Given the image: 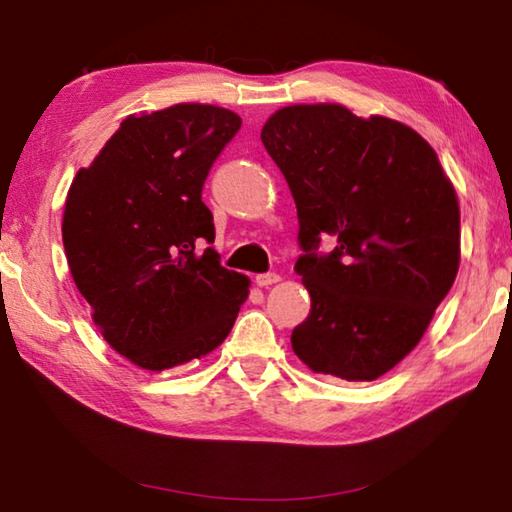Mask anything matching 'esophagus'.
<instances>
[{
  "label": "esophagus",
  "instance_id": "obj_1",
  "mask_svg": "<svg viewBox=\"0 0 512 512\" xmlns=\"http://www.w3.org/2000/svg\"><path fill=\"white\" fill-rule=\"evenodd\" d=\"M255 282H257V287H271V284L280 282V275H277V273H259L255 277Z\"/></svg>",
  "mask_w": 512,
  "mask_h": 512
}]
</instances>
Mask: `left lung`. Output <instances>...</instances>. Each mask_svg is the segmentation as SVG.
Instances as JSON below:
<instances>
[{
    "instance_id": "8db88e82",
    "label": "left lung",
    "mask_w": 512,
    "mask_h": 512,
    "mask_svg": "<svg viewBox=\"0 0 512 512\" xmlns=\"http://www.w3.org/2000/svg\"><path fill=\"white\" fill-rule=\"evenodd\" d=\"M268 155L298 207L311 311L291 348L314 372L372 381L427 332L461 262V212L438 155L413 128L339 103L268 117ZM332 254L320 256V238Z\"/></svg>"
}]
</instances>
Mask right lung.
I'll return each mask as SVG.
<instances>
[{
  "label": "right lung",
  "instance_id": "obj_1",
  "mask_svg": "<svg viewBox=\"0 0 512 512\" xmlns=\"http://www.w3.org/2000/svg\"><path fill=\"white\" fill-rule=\"evenodd\" d=\"M241 128L232 110L178 103L131 115L67 192L63 246L94 325L121 357L167 370L219 348L248 298L221 266L201 192Z\"/></svg>",
  "mask_w": 512,
  "mask_h": 512
}]
</instances>
